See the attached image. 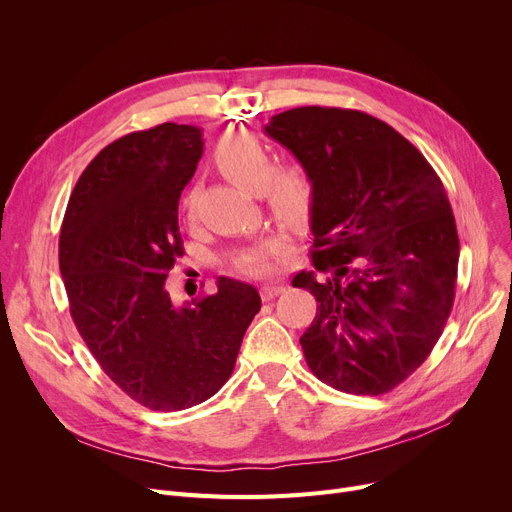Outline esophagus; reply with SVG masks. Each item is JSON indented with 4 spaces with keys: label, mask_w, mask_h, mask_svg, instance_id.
I'll return each instance as SVG.
<instances>
[{
    "label": "esophagus",
    "mask_w": 512,
    "mask_h": 512,
    "mask_svg": "<svg viewBox=\"0 0 512 512\" xmlns=\"http://www.w3.org/2000/svg\"><path fill=\"white\" fill-rule=\"evenodd\" d=\"M286 288L284 284H265L261 286V299L263 301H272L274 297H278V294H282Z\"/></svg>",
    "instance_id": "esophagus-1"
}]
</instances>
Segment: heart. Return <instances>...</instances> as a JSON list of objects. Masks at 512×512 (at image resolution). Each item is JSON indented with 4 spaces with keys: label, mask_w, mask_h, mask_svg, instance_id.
I'll return each mask as SVG.
<instances>
[{
    "label": "heart",
    "mask_w": 512,
    "mask_h": 512,
    "mask_svg": "<svg viewBox=\"0 0 512 512\" xmlns=\"http://www.w3.org/2000/svg\"><path fill=\"white\" fill-rule=\"evenodd\" d=\"M215 161L222 172L240 188L249 193H265L270 207L290 218L305 209L309 201V184L303 174L294 170L274 172V157L253 134H234V137L222 141L215 149ZM197 188L186 193L184 207L188 213L195 211ZM276 253L274 245H265L261 249L240 255L236 261V270L247 276H261L272 270V255Z\"/></svg>",
    "instance_id": "heart-1"
}]
</instances>
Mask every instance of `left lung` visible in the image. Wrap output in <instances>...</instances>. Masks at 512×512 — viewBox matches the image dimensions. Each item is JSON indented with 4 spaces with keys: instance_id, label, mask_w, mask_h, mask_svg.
<instances>
[{
    "instance_id": "left-lung-1",
    "label": "left lung",
    "mask_w": 512,
    "mask_h": 512,
    "mask_svg": "<svg viewBox=\"0 0 512 512\" xmlns=\"http://www.w3.org/2000/svg\"><path fill=\"white\" fill-rule=\"evenodd\" d=\"M263 132L311 182L315 272L292 278L317 299L301 336L307 365L348 394L390 392L432 353L452 309L459 234L444 184L400 132L357 110L297 107Z\"/></svg>"
}]
</instances>
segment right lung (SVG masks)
I'll use <instances>...</instances> for the list:
<instances>
[{
  "mask_svg": "<svg viewBox=\"0 0 512 512\" xmlns=\"http://www.w3.org/2000/svg\"><path fill=\"white\" fill-rule=\"evenodd\" d=\"M203 155L197 126L166 122L97 153L70 195L60 272L78 334L110 380L153 411H182L230 378L253 317L255 286L176 305L166 278L182 257L178 201Z\"/></svg>",
  "mask_w": 512,
  "mask_h": 512,
  "instance_id": "obj_1",
  "label": "right lung"
}]
</instances>
